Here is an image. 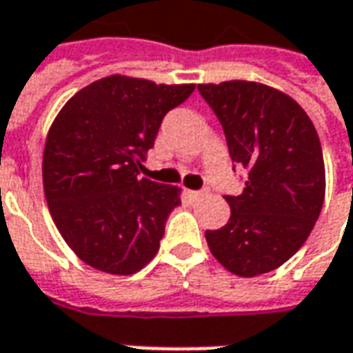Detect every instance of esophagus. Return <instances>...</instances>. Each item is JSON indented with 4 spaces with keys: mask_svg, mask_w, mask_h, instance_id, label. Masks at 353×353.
I'll return each mask as SVG.
<instances>
[{
    "mask_svg": "<svg viewBox=\"0 0 353 353\" xmlns=\"http://www.w3.org/2000/svg\"><path fill=\"white\" fill-rule=\"evenodd\" d=\"M189 196L192 200H202L206 196V191H189Z\"/></svg>",
    "mask_w": 353,
    "mask_h": 353,
    "instance_id": "1",
    "label": "esophagus"
}]
</instances>
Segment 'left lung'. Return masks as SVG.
Returning a JSON list of instances; mask_svg holds the SVG:
<instances>
[{
    "label": "left lung",
    "instance_id": "obj_1",
    "mask_svg": "<svg viewBox=\"0 0 353 353\" xmlns=\"http://www.w3.org/2000/svg\"><path fill=\"white\" fill-rule=\"evenodd\" d=\"M214 109L244 189L225 196L229 223L206 230L214 257L253 278L291 259L310 236L325 196V166L310 117L288 94L250 81L199 85ZM234 170V166H232Z\"/></svg>",
    "mask_w": 353,
    "mask_h": 353
}]
</instances>
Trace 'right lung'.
<instances>
[{
    "label": "right lung",
    "instance_id": "right-lung-1",
    "mask_svg": "<svg viewBox=\"0 0 353 353\" xmlns=\"http://www.w3.org/2000/svg\"><path fill=\"white\" fill-rule=\"evenodd\" d=\"M194 85L111 75L73 96L50 126L43 187L60 234L81 261L134 274L153 259L179 189L139 177L162 119Z\"/></svg>",
    "mask_w": 353,
    "mask_h": 353
}]
</instances>
